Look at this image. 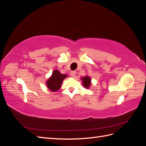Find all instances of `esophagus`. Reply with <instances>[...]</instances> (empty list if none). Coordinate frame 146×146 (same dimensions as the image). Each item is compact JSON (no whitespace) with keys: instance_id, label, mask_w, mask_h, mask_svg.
Instances as JSON below:
<instances>
[{"instance_id":"esophagus-1","label":"esophagus","mask_w":146,"mask_h":146,"mask_svg":"<svg viewBox=\"0 0 146 146\" xmlns=\"http://www.w3.org/2000/svg\"><path fill=\"white\" fill-rule=\"evenodd\" d=\"M76 71H75V70H72V71L70 72V76L72 77H74L76 76Z\"/></svg>"}]
</instances>
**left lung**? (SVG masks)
<instances>
[{"mask_svg":"<svg viewBox=\"0 0 146 146\" xmlns=\"http://www.w3.org/2000/svg\"><path fill=\"white\" fill-rule=\"evenodd\" d=\"M82 80V83L83 86H85L86 88H88L90 87L91 85V78L90 77L88 76H85L83 78H81Z\"/></svg>","mask_w":146,"mask_h":146,"instance_id":"8db88e82","label":"left lung"}]
</instances>
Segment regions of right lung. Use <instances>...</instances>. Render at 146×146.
I'll list each match as a JSON object with an SVG mask.
<instances>
[{
  "mask_svg": "<svg viewBox=\"0 0 146 146\" xmlns=\"http://www.w3.org/2000/svg\"><path fill=\"white\" fill-rule=\"evenodd\" d=\"M67 77V75L61 74L58 70H55L52 72V76L46 82L47 86L51 91L55 92L61 88V83L64 79Z\"/></svg>",
  "mask_w": 146,
  "mask_h": 146,
  "instance_id": "1",
  "label": "right lung"
}]
</instances>
